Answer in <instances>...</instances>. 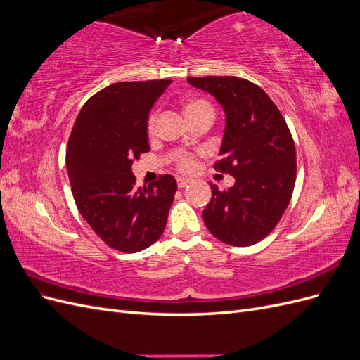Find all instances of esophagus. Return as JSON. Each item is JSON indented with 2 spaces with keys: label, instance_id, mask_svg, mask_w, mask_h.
Masks as SVG:
<instances>
[{
  "label": "esophagus",
  "instance_id": "34e87169",
  "mask_svg": "<svg viewBox=\"0 0 360 360\" xmlns=\"http://www.w3.org/2000/svg\"><path fill=\"white\" fill-rule=\"evenodd\" d=\"M189 183H191V179H184V177H179V179H177V184H179V188H180V189L186 188Z\"/></svg>",
  "mask_w": 360,
  "mask_h": 360
}]
</instances>
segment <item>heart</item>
<instances>
[{
    "label": "heart",
    "instance_id": "obj_1",
    "mask_svg": "<svg viewBox=\"0 0 360 360\" xmlns=\"http://www.w3.org/2000/svg\"><path fill=\"white\" fill-rule=\"evenodd\" d=\"M184 111H186V115H191V114L200 112V111H212L213 112V108L209 102H205L202 99H191L186 102V105H184ZM155 127H156V115L151 114L148 122H147L148 132L153 134ZM195 167H197V162H195L193 156H184L179 162V168L184 172H191L192 169H195Z\"/></svg>",
    "mask_w": 360,
    "mask_h": 360
}]
</instances>
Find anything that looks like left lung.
<instances>
[{
  "label": "left lung",
  "mask_w": 360,
  "mask_h": 360,
  "mask_svg": "<svg viewBox=\"0 0 360 360\" xmlns=\"http://www.w3.org/2000/svg\"><path fill=\"white\" fill-rule=\"evenodd\" d=\"M210 93L225 112V132L214 169L230 174L234 186L219 191L202 212L209 231L231 246H250L274 230L291 200L296 148L290 129L263 89L236 76L188 78Z\"/></svg>",
  "instance_id": "1"
}]
</instances>
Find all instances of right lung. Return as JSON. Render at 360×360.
Returning <instances> with one entry per match:
<instances>
[{
	"mask_svg": "<svg viewBox=\"0 0 360 360\" xmlns=\"http://www.w3.org/2000/svg\"><path fill=\"white\" fill-rule=\"evenodd\" d=\"M172 81L117 82L91 96L76 117L66 167L78 210L102 240L126 254L153 245L177 191L172 176L136 188L132 163L150 151L151 106Z\"/></svg>",
	"mask_w": 360,
	"mask_h": 360,
	"instance_id": "add662e5",
	"label": "right lung"
}]
</instances>
